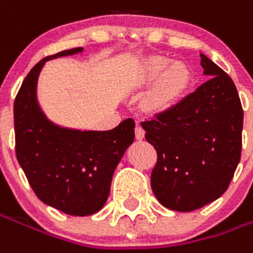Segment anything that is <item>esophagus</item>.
<instances>
[{
  "instance_id": "obj_1",
  "label": "esophagus",
  "mask_w": 253,
  "mask_h": 253,
  "mask_svg": "<svg viewBox=\"0 0 253 253\" xmlns=\"http://www.w3.org/2000/svg\"><path fill=\"white\" fill-rule=\"evenodd\" d=\"M145 137V131H144V128L141 127V125L139 123H137V126H135V138L137 139H144Z\"/></svg>"
}]
</instances>
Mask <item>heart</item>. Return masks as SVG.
Returning a JSON list of instances; mask_svg holds the SVG:
<instances>
[{"mask_svg":"<svg viewBox=\"0 0 253 253\" xmlns=\"http://www.w3.org/2000/svg\"><path fill=\"white\" fill-rule=\"evenodd\" d=\"M155 84L148 93L153 109H166L181 100L192 84V70L185 61H171L164 56H152L139 72L141 84Z\"/></svg>","mask_w":253,"mask_h":253,"instance_id":"obj_1","label":"heart"}]
</instances>
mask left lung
<instances>
[{"label": "left lung", "mask_w": 253, "mask_h": 253, "mask_svg": "<svg viewBox=\"0 0 253 253\" xmlns=\"http://www.w3.org/2000/svg\"><path fill=\"white\" fill-rule=\"evenodd\" d=\"M200 57L206 84L141 123L157 152L152 190L162 206L179 212L219 199L241 157L244 112L236 84L206 54Z\"/></svg>", "instance_id": "8db88e82"}]
</instances>
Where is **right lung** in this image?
<instances>
[{"label":"right lung","mask_w":253,"mask_h":253,"mask_svg":"<svg viewBox=\"0 0 253 253\" xmlns=\"http://www.w3.org/2000/svg\"><path fill=\"white\" fill-rule=\"evenodd\" d=\"M84 52L63 50L42 59L28 72L13 105L16 156L42 203L72 216L98 212L111 190L115 169L134 141L132 119L108 131L79 130L47 119L37 86L46 61Z\"/></svg>","instance_id":"right-lung-1"}]
</instances>
